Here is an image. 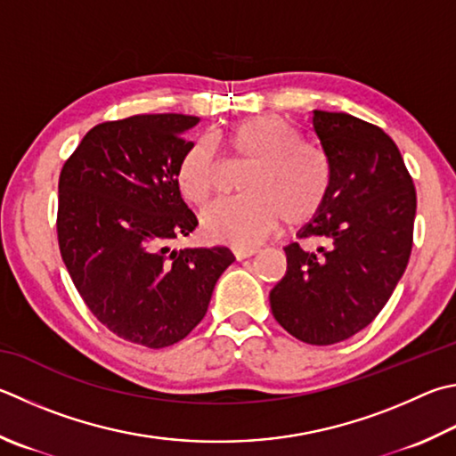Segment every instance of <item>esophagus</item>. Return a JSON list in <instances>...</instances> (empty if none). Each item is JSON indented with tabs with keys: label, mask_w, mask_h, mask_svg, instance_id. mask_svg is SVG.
I'll return each instance as SVG.
<instances>
[{
	"label": "esophagus",
	"mask_w": 456,
	"mask_h": 456,
	"mask_svg": "<svg viewBox=\"0 0 456 456\" xmlns=\"http://www.w3.org/2000/svg\"><path fill=\"white\" fill-rule=\"evenodd\" d=\"M256 253H259V249H256V247H253V249H233V255H235L237 261L249 259V256H253Z\"/></svg>",
	"instance_id": "1"
}]
</instances>
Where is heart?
I'll use <instances>...</instances> for the list:
<instances>
[{
  "label": "heart",
  "mask_w": 456,
  "mask_h": 456,
  "mask_svg": "<svg viewBox=\"0 0 456 456\" xmlns=\"http://www.w3.org/2000/svg\"><path fill=\"white\" fill-rule=\"evenodd\" d=\"M225 145L235 159L251 167L241 181L243 197L217 201L203 211L207 239L251 249L281 221L287 227H303L325 207L333 181L330 163L317 147L303 143L291 123L275 115L243 119L227 131ZM217 181V149L209 139H197L179 159V191L187 201L203 205Z\"/></svg>",
  "instance_id": "b5f03b06"
}]
</instances>
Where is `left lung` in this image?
Instances as JSON below:
<instances>
[{
	"label": "left lung",
	"mask_w": 456,
	"mask_h": 456,
	"mask_svg": "<svg viewBox=\"0 0 456 456\" xmlns=\"http://www.w3.org/2000/svg\"><path fill=\"white\" fill-rule=\"evenodd\" d=\"M330 163L329 200L285 247L287 273L269 293L273 317L309 345H333L370 325L407 269L417 191L399 147L349 113L313 111Z\"/></svg>",
	"instance_id": "8db88e82"
}]
</instances>
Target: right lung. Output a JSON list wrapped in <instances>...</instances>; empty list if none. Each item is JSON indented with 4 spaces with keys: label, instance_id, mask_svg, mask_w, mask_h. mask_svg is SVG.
Here are the masks:
<instances>
[{
    "label": "right lung",
    "instance_id": "obj_1",
    "mask_svg": "<svg viewBox=\"0 0 456 456\" xmlns=\"http://www.w3.org/2000/svg\"><path fill=\"white\" fill-rule=\"evenodd\" d=\"M200 118L134 115L99 123L60 175L57 239L73 285L97 321L129 343L163 349L185 338L231 263L227 247L171 249L197 227L177 165Z\"/></svg>",
    "mask_w": 456,
    "mask_h": 456
}]
</instances>
